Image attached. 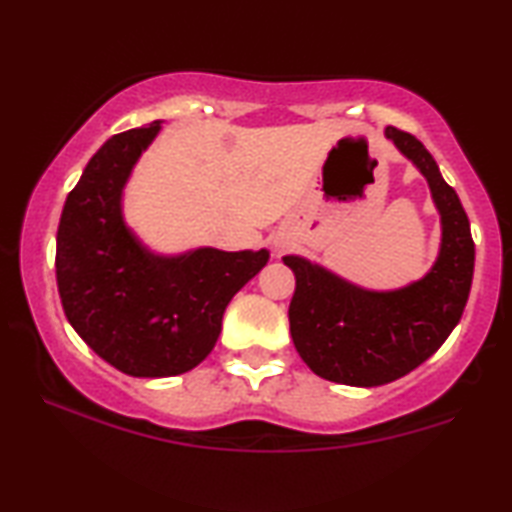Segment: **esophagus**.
<instances>
[{
	"mask_svg": "<svg viewBox=\"0 0 512 512\" xmlns=\"http://www.w3.org/2000/svg\"><path fill=\"white\" fill-rule=\"evenodd\" d=\"M287 246H289V241H284V239H275L273 241V248L277 250V253H282V250L287 248Z\"/></svg>",
	"mask_w": 512,
	"mask_h": 512,
	"instance_id": "esophagus-1",
	"label": "esophagus"
}]
</instances>
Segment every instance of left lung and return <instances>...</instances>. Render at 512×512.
Here are the masks:
<instances>
[{"label": "left lung", "instance_id": "left-lung-1", "mask_svg": "<svg viewBox=\"0 0 512 512\" xmlns=\"http://www.w3.org/2000/svg\"><path fill=\"white\" fill-rule=\"evenodd\" d=\"M386 140L427 180L440 216V246L420 280L366 289L302 255H284L296 275L291 339L318 377L345 386H384L409 375L447 341L463 316L474 273V241L461 198L424 144L393 126Z\"/></svg>", "mask_w": 512, "mask_h": 512}]
</instances>
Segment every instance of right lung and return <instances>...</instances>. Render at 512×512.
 Masks as SVG:
<instances>
[{
  "instance_id": "add662e5",
  "label": "right lung",
  "mask_w": 512,
  "mask_h": 512,
  "mask_svg": "<svg viewBox=\"0 0 512 512\" xmlns=\"http://www.w3.org/2000/svg\"><path fill=\"white\" fill-rule=\"evenodd\" d=\"M162 119L119 133L69 192L56 237V280L76 334L131 377L196 368L221 334L225 307L266 266V248L198 246L158 253L126 223L124 192Z\"/></svg>"
}]
</instances>
